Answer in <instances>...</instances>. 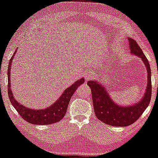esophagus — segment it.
<instances>
[{
	"label": "esophagus",
	"instance_id": "1",
	"mask_svg": "<svg viewBox=\"0 0 158 158\" xmlns=\"http://www.w3.org/2000/svg\"><path fill=\"white\" fill-rule=\"evenodd\" d=\"M95 75H96V73H95L94 71H90L89 73H87L86 80H87V79H91V78H93Z\"/></svg>",
	"mask_w": 158,
	"mask_h": 158
}]
</instances>
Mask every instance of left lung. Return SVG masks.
I'll return each mask as SVG.
<instances>
[{"mask_svg":"<svg viewBox=\"0 0 158 158\" xmlns=\"http://www.w3.org/2000/svg\"><path fill=\"white\" fill-rule=\"evenodd\" d=\"M130 49L132 54L141 58L147 70L148 81L145 94L140 102L130 106H120L112 100L105 87L96 80L87 81L90 87L95 114L98 120L113 127H127L138 120L149 106L152 96L151 69L148 60L137 42L128 38Z\"/></svg>","mask_w":158,"mask_h":158,"instance_id":"8db88e82","label":"left lung"}]
</instances>
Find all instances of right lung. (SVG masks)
<instances>
[{
	"instance_id": "1",
	"label": "right lung",
	"mask_w": 158,
	"mask_h": 158,
	"mask_svg": "<svg viewBox=\"0 0 158 158\" xmlns=\"http://www.w3.org/2000/svg\"><path fill=\"white\" fill-rule=\"evenodd\" d=\"M18 49L15 51L14 54L11 58L10 62L9 63L8 67V94L9 98L13 107L20 114V116L26 121L27 122L37 125H47L52 124V123L59 122L61 119L63 118L67 111L68 104L71 100V96H73L77 89L81 85L84 84L85 79L81 78L71 85V87H68L62 93V96L59 98L57 101L51 104L50 107L44 108L41 110L30 109L29 107H26L16 100L13 96L12 90H11V81H10V69L12 66V60L16 54Z\"/></svg>"
}]
</instances>
